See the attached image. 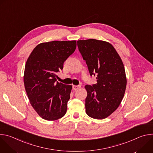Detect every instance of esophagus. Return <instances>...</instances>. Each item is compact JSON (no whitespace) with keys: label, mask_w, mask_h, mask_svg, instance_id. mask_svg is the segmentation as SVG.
Segmentation results:
<instances>
[{"label":"esophagus","mask_w":153,"mask_h":153,"mask_svg":"<svg viewBox=\"0 0 153 153\" xmlns=\"http://www.w3.org/2000/svg\"><path fill=\"white\" fill-rule=\"evenodd\" d=\"M80 88V85H73V88L74 90H77Z\"/></svg>","instance_id":"34e87169"}]
</instances>
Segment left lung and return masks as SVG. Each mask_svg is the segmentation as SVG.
I'll return each mask as SVG.
<instances>
[{
	"label": "left lung",
	"instance_id": "left-lung-1",
	"mask_svg": "<svg viewBox=\"0 0 153 153\" xmlns=\"http://www.w3.org/2000/svg\"><path fill=\"white\" fill-rule=\"evenodd\" d=\"M77 46L90 75L97 76L96 84L85 86L86 113L94 119H105L117 110L124 96L127 81L123 63L108 42L80 40Z\"/></svg>",
	"mask_w": 153,
	"mask_h": 153
}]
</instances>
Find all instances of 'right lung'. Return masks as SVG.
I'll list each match as a JSON object with an SVG mask.
<instances>
[{
	"label": "right lung",
	"instance_id": "1",
	"mask_svg": "<svg viewBox=\"0 0 153 153\" xmlns=\"http://www.w3.org/2000/svg\"><path fill=\"white\" fill-rule=\"evenodd\" d=\"M76 41L39 43L28 57L24 82L30 102L42 119L53 121L67 112L72 85L56 82V73L76 48Z\"/></svg>",
	"mask_w": 153,
	"mask_h": 153
}]
</instances>
